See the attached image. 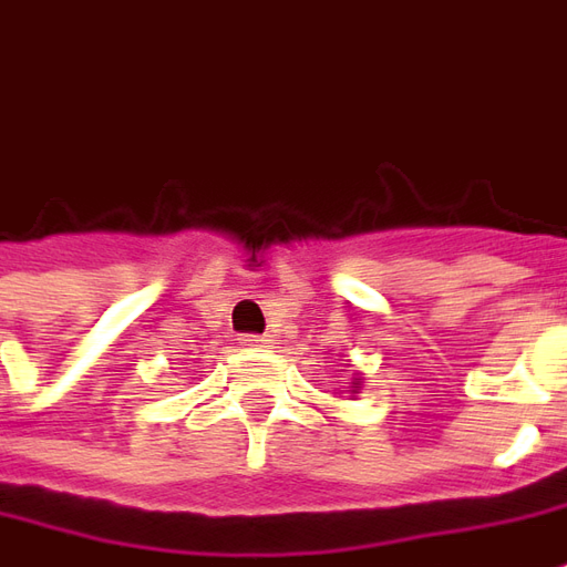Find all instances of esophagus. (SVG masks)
Here are the masks:
<instances>
[{"instance_id": "34e87169", "label": "esophagus", "mask_w": 567, "mask_h": 567, "mask_svg": "<svg viewBox=\"0 0 567 567\" xmlns=\"http://www.w3.org/2000/svg\"><path fill=\"white\" fill-rule=\"evenodd\" d=\"M243 347H267V340L257 338V334H248V338H243Z\"/></svg>"}]
</instances>
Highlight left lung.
Returning a JSON list of instances; mask_svg holds the SVG:
<instances>
[{"instance_id":"1","label":"left lung","mask_w":567,"mask_h":567,"mask_svg":"<svg viewBox=\"0 0 567 567\" xmlns=\"http://www.w3.org/2000/svg\"><path fill=\"white\" fill-rule=\"evenodd\" d=\"M359 386H362V378H352V393H359Z\"/></svg>"}]
</instances>
